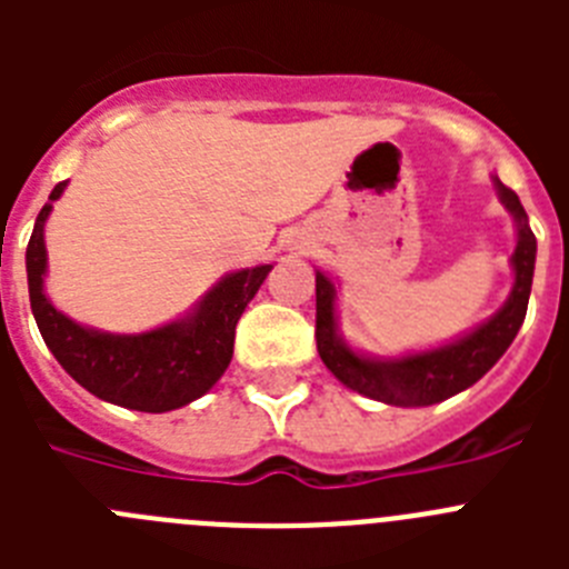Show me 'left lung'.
<instances>
[{"mask_svg":"<svg viewBox=\"0 0 569 569\" xmlns=\"http://www.w3.org/2000/svg\"><path fill=\"white\" fill-rule=\"evenodd\" d=\"M499 202L516 224V250L510 256L512 288L507 301L487 321L439 347L405 356H370L347 345L339 330V288L328 273L316 270V345L321 361L345 387L393 407H430L472 387L512 345L525 325L536 270V236L519 196L492 176Z\"/></svg>","mask_w":569,"mask_h":569,"instance_id":"left-lung-1","label":"left lung"}]
</instances>
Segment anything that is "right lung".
<instances>
[{
  "mask_svg": "<svg viewBox=\"0 0 569 569\" xmlns=\"http://www.w3.org/2000/svg\"><path fill=\"white\" fill-rule=\"evenodd\" d=\"M64 188L68 182H59L50 190L24 253L30 310L48 350L57 356L70 379H77L88 393L110 405L139 413H168L202 399L228 370L233 359L236 321L273 264H256L222 276L188 313L144 333H108L88 328L57 310L44 293V224Z\"/></svg>",
  "mask_w": 569,
  "mask_h": 569,
  "instance_id": "1",
  "label": "right lung"
}]
</instances>
